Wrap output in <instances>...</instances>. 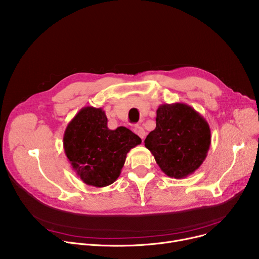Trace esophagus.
I'll list each match as a JSON object with an SVG mask.
<instances>
[{
    "mask_svg": "<svg viewBox=\"0 0 259 259\" xmlns=\"http://www.w3.org/2000/svg\"><path fill=\"white\" fill-rule=\"evenodd\" d=\"M134 132L138 135L140 138L143 140L144 139V137H145V131H144V128L143 127H141V126H136L135 128H134Z\"/></svg>",
    "mask_w": 259,
    "mask_h": 259,
    "instance_id": "obj_1",
    "label": "esophagus"
}]
</instances>
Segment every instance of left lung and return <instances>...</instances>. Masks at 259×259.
I'll return each instance as SVG.
<instances>
[{"mask_svg": "<svg viewBox=\"0 0 259 259\" xmlns=\"http://www.w3.org/2000/svg\"><path fill=\"white\" fill-rule=\"evenodd\" d=\"M161 170L183 179L203 164L211 144L206 119L186 103H165L157 110L156 128L144 141Z\"/></svg>", "mask_w": 259, "mask_h": 259, "instance_id": "left-lung-1", "label": "left lung"}]
</instances>
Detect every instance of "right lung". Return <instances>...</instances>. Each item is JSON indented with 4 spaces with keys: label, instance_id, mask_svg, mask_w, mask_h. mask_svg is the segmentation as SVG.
Wrapping results in <instances>:
<instances>
[{
    "label": "right lung",
    "instance_id": "add662e5",
    "mask_svg": "<svg viewBox=\"0 0 259 259\" xmlns=\"http://www.w3.org/2000/svg\"><path fill=\"white\" fill-rule=\"evenodd\" d=\"M141 142L124 126L110 130L104 111L93 106H84L76 114L64 134L65 154L72 169L84 184L98 188L114 183L127 153Z\"/></svg>",
    "mask_w": 259,
    "mask_h": 259
}]
</instances>
